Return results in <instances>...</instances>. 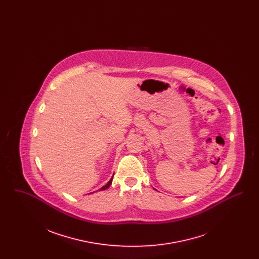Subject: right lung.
<instances>
[{"mask_svg":"<svg viewBox=\"0 0 259 259\" xmlns=\"http://www.w3.org/2000/svg\"><path fill=\"white\" fill-rule=\"evenodd\" d=\"M111 182H112V178H111V180L109 181V183L107 184L106 185H104L102 188H100V190H105V189H107V188H109L111 185ZM92 194V193H91Z\"/></svg>","mask_w":259,"mask_h":259,"instance_id":"right-lung-1","label":"right lung"}]
</instances>
